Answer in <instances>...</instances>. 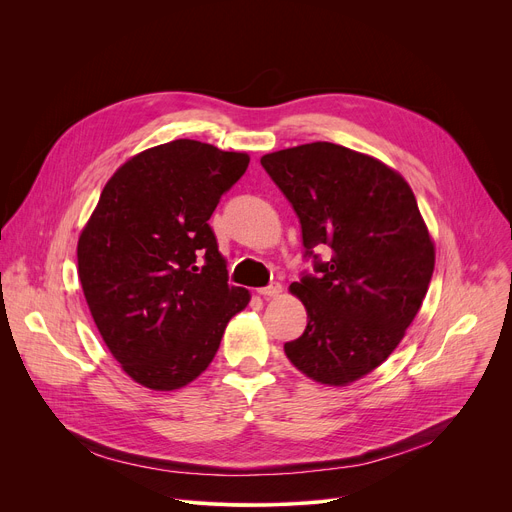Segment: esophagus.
Instances as JSON below:
<instances>
[{
    "instance_id": "1",
    "label": "esophagus",
    "mask_w": 512,
    "mask_h": 512,
    "mask_svg": "<svg viewBox=\"0 0 512 512\" xmlns=\"http://www.w3.org/2000/svg\"><path fill=\"white\" fill-rule=\"evenodd\" d=\"M257 292L261 294V297H278V294L282 292V284L274 282L270 286H263V288H257Z\"/></svg>"
}]
</instances>
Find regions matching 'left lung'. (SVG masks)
<instances>
[{"label":"left lung","instance_id":"obj_1","mask_svg":"<svg viewBox=\"0 0 512 512\" xmlns=\"http://www.w3.org/2000/svg\"><path fill=\"white\" fill-rule=\"evenodd\" d=\"M261 166L297 211L315 272L290 284L307 328L284 353L311 380L346 386L405 336L434 274V242L407 180L375 157L319 141L267 153Z\"/></svg>","mask_w":512,"mask_h":512}]
</instances>
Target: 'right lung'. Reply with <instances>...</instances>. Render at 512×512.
<instances>
[{"label":"right lung","mask_w":512,"mask_h":512,"mask_svg":"<svg viewBox=\"0 0 512 512\" xmlns=\"http://www.w3.org/2000/svg\"><path fill=\"white\" fill-rule=\"evenodd\" d=\"M249 155L178 139L130 157L103 186L78 238V278L95 326L134 382L168 392L218 353L251 301L228 286L207 220Z\"/></svg>","instance_id":"1"}]
</instances>
